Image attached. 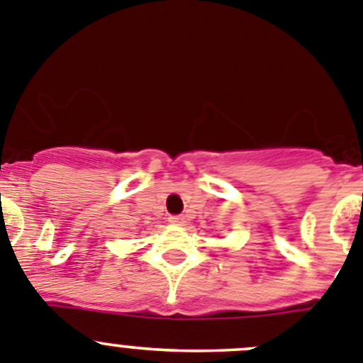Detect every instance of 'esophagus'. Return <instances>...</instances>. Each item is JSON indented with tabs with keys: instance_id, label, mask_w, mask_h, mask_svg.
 Segmentation results:
<instances>
[{
	"instance_id": "esophagus-1",
	"label": "esophagus",
	"mask_w": 363,
	"mask_h": 363,
	"mask_svg": "<svg viewBox=\"0 0 363 363\" xmlns=\"http://www.w3.org/2000/svg\"><path fill=\"white\" fill-rule=\"evenodd\" d=\"M168 220L172 222V224H175V226H182V224H184V222H186V218L182 217V215H172V217H169Z\"/></svg>"
}]
</instances>
